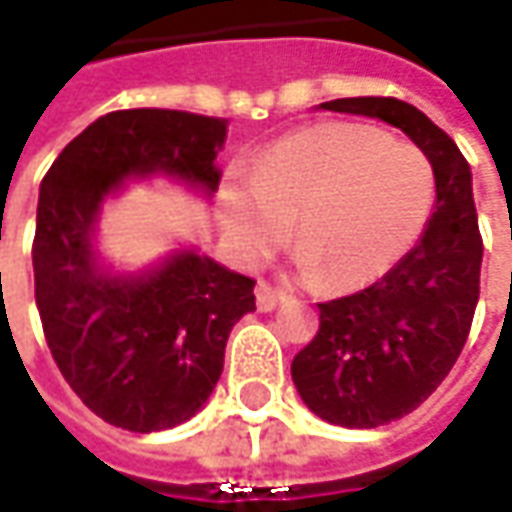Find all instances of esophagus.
I'll use <instances>...</instances> for the list:
<instances>
[{
    "instance_id": "34e87169",
    "label": "esophagus",
    "mask_w": 512,
    "mask_h": 512,
    "mask_svg": "<svg viewBox=\"0 0 512 512\" xmlns=\"http://www.w3.org/2000/svg\"><path fill=\"white\" fill-rule=\"evenodd\" d=\"M282 302H285V293H279L276 287L265 285V282H259V285H256V307H259L262 313L276 310Z\"/></svg>"
}]
</instances>
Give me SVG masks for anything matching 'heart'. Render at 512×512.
<instances>
[{"instance_id":"heart-1","label":"heart","mask_w":512,"mask_h":512,"mask_svg":"<svg viewBox=\"0 0 512 512\" xmlns=\"http://www.w3.org/2000/svg\"><path fill=\"white\" fill-rule=\"evenodd\" d=\"M253 187L222 190V225L256 259L290 230L296 265L333 287L379 279L416 242L436 199L433 165L416 145L359 122H319L276 142L253 168Z\"/></svg>"}]
</instances>
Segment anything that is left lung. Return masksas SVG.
<instances>
[{
    "label": "left lung",
    "mask_w": 512,
    "mask_h": 512,
    "mask_svg": "<svg viewBox=\"0 0 512 512\" xmlns=\"http://www.w3.org/2000/svg\"><path fill=\"white\" fill-rule=\"evenodd\" d=\"M319 110L399 128L436 176V205L419 242L379 282L319 305V333L290 364L302 402L319 419L370 430L413 413L467 342L482 273L473 173L456 142L402 99H333Z\"/></svg>",
    "instance_id": "1"
}]
</instances>
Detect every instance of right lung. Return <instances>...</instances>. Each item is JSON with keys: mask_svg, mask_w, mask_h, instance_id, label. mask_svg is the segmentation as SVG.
Segmentation results:
<instances>
[{"mask_svg": "<svg viewBox=\"0 0 512 512\" xmlns=\"http://www.w3.org/2000/svg\"><path fill=\"white\" fill-rule=\"evenodd\" d=\"M227 119L136 108L99 116L39 187L33 279L53 362L90 410L130 433L193 419L225 367L233 325L256 310L253 279L199 245L139 270L99 250V222L128 182L165 179L210 199Z\"/></svg>", "mask_w": 512, "mask_h": 512, "instance_id": "obj_1", "label": "right lung"}]
</instances>
